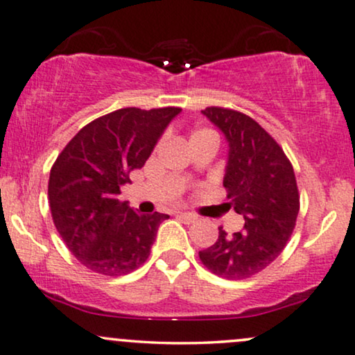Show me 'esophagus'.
<instances>
[{
	"mask_svg": "<svg viewBox=\"0 0 355 355\" xmlns=\"http://www.w3.org/2000/svg\"><path fill=\"white\" fill-rule=\"evenodd\" d=\"M178 218H182L183 221H185L187 224H191V223H196L198 221V216L193 213H185V211H180V213H177Z\"/></svg>",
	"mask_w": 355,
	"mask_h": 355,
	"instance_id": "obj_1",
	"label": "esophagus"
}]
</instances>
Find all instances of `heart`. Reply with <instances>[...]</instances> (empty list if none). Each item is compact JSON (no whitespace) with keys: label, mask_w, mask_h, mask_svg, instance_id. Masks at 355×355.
<instances>
[{"label":"heart","mask_w":355,"mask_h":355,"mask_svg":"<svg viewBox=\"0 0 355 355\" xmlns=\"http://www.w3.org/2000/svg\"><path fill=\"white\" fill-rule=\"evenodd\" d=\"M209 132H211V131H205V129H203V131H195V132L191 134V137H190V139L196 137V136H200V134H209ZM211 134H213V132H211Z\"/></svg>","instance_id":"1"}]
</instances>
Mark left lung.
Here are the masks:
<instances>
[{
	"label": "left lung",
	"mask_w": 355,
	"mask_h": 355,
	"mask_svg": "<svg viewBox=\"0 0 355 355\" xmlns=\"http://www.w3.org/2000/svg\"><path fill=\"white\" fill-rule=\"evenodd\" d=\"M201 113L226 139L223 185L245 224L234 234L219 227L218 241L200 250V259L216 275L241 280L270 266L288 242L300 211L297 180L285 152L252 118L214 106Z\"/></svg>",
	"instance_id": "1"
}]
</instances>
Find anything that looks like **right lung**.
I'll return each mask as SVG.
<instances>
[{
    "label": "right lung",
    "instance_id": "add662e5",
    "mask_svg": "<svg viewBox=\"0 0 355 355\" xmlns=\"http://www.w3.org/2000/svg\"><path fill=\"white\" fill-rule=\"evenodd\" d=\"M180 107H124L80 129L57 157L49 205L58 234L89 270L118 277L149 257L168 214H139L119 201L129 173L144 167Z\"/></svg>",
    "mask_w": 355,
    "mask_h": 355
}]
</instances>
